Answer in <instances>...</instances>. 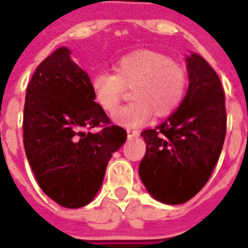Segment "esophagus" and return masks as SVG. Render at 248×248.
Listing matches in <instances>:
<instances>
[{"label":"esophagus","instance_id":"34e87169","mask_svg":"<svg viewBox=\"0 0 248 248\" xmlns=\"http://www.w3.org/2000/svg\"><path fill=\"white\" fill-rule=\"evenodd\" d=\"M138 135H140V131H138V130L127 129V137H129V138H134V137H138Z\"/></svg>","mask_w":248,"mask_h":248}]
</instances>
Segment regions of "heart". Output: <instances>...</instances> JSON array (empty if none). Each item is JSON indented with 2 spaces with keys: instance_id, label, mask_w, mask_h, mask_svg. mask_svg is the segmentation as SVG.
<instances>
[{
  "instance_id": "heart-1",
  "label": "heart",
  "mask_w": 248,
  "mask_h": 248,
  "mask_svg": "<svg viewBox=\"0 0 248 248\" xmlns=\"http://www.w3.org/2000/svg\"><path fill=\"white\" fill-rule=\"evenodd\" d=\"M117 74L98 73L92 78L93 97L101 108L113 113L126 87H133V102L114 114V121L126 127H140L151 118L167 117L182 102L187 89V73L162 53L138 50L122 57Z\"/></svg>"
}]
</instances>
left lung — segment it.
I'll return each instance as SVG.
<instances>
[{
	"instance_id": "left-lung-1",
	"label": "left lung",
	"mask_w": 248,
	"mask_h": 248,
	"mask_svg": "<svg viewBox=\"0 0 248 248\" xmlns=\"http://www.w3.org/2000/svg\"><path fill=\"white\" fill-rule=\"evenodd\" d=\"M188 89L175 113L145 130L140 177L151 197L181 204L202 190L213 174L226 137L224 93L218 74L197 53L186 58Z\"/></svg>"
}]
</instances>
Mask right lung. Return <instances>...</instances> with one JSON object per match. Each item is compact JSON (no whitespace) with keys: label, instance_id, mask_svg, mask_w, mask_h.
<instances>
[{"label":"right lung","instance_id":"1","mask_svg":"<svg viewBox=\"0 0 248 248\" xmlns=\"http://www.w3.org/2000/svg\"><path fill=\"white\" fill-rule=\"evenodd\" d=\"M62 46L37 67L26 89L24 146L37 182L47 197L66 208L83 207L102 186L113 153L126 130L110 124L94 101L90 78ZM103 124L97 135L84 133Z\"/></svg>","mask_w":248,"mask_h":248}]
</instances>
